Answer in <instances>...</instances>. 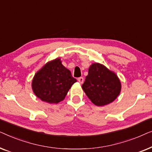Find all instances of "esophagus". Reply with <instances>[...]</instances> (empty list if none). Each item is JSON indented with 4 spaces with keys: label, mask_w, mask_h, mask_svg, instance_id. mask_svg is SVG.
Wrapping results in <instances>:
<instances>
[{
    "label": "esophagus",
    "mask_w": 152,
    "mask_h": 152,
    "mask_svg": "<svg viewBox=\"0 0 152 152\" xmlns=\"http://www.w3.org/2000/svg\"><path fill=\"white\" fill-rule=\"evenodd\" d=\"M77 80H78V82H79V83H80V84H82V83L84 82V78L82 77H79L77 79Z\"/></svg>",
    "instance_id": "esophagus-1"
}]
</instances>
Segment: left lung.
I'll return each mask as SVG.
<instances>
[{
  "instance_id": "left-lung-1",
  "label": "left lung",
  "mask_w": 152,
  "mask_h": 152,
  "mask_svg": "<svg viewBox=\"0 0 152 152\" xmlns=\"http://www.w3.org/2000/svg\"><path fill=\"white\" fill-rule=\"evenodd\" d=\"M82 88L95 105L103 107L113 102L120 95L122 85L113 71L103 64L93 63Z\"/></svg>"
}]
</instances>
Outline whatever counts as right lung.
I'll return each instance as SVG.
<instances>
[{
    "mask_svg": "<svg viewBox=\"0 0 152 152\" xmlns=\"http://www.w3.org/2000/svg\"><path fill=\"white\" fill-rule=\"evenodd\" d=\"M77 82L71 72L63 64L60 58L47 62L35 73L32 88L41 100L50 104H57L64 100Z\"/></svg>",
    "mask_w": 152,
    "mask_h": 152,
    "instance_id": "1",
    "label": "right lung"
}]
</instances>
